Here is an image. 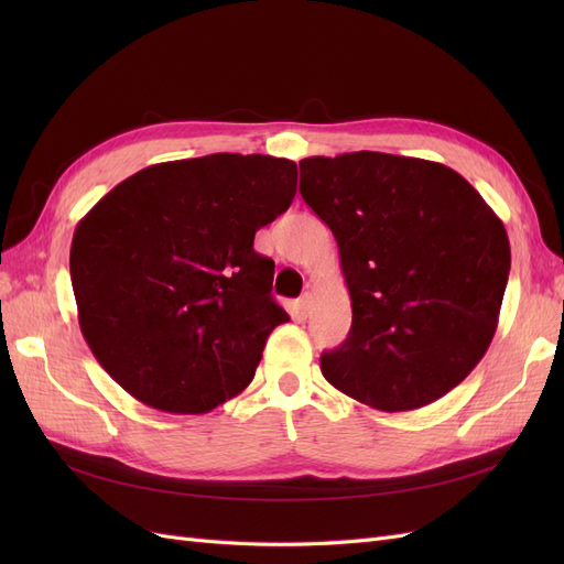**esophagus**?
<instances>
[{"instance_id":"34e87169","label":"esophagus","mask_w":564,"mask_h":564,"mask_svg":"<svg viewBox=\"0 0 564 564\" xmlns=\"http://www.w3.org/2000/svg\"><path fill=\"white\" fill-rule=\"evenodd\" d=\"M296 308H299V313H301V315H308V313H311V308H313V294L305 292V294L296 301Z\"/></svg>"}]
</instances>
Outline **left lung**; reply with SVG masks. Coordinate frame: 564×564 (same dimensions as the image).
Wrapping results in <instances>:
<instances>
[{
    "mask_svg": "<svg viewBox=\"0 0 564 564\" xmlns=\"http://www.w3.org/2000/svg\"><path fill=\"white\" fill-rule=\"evenodd\" d=\"M299 166L352 305L348 338L319 357L324 379L390 414L447 395L497 332L510 270L501 218L440 162L360 150Z\"/></svg>",
    "mask_w": 564,
    "mask_h": 564,
    "instance_id": "left-lung-1",
    "label": "left lung"
}]
</instances>
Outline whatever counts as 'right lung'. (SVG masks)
Wrapping results in <instances>:
<instances>
[{"instance_id":"obj_1","label":"right lung","mask_w":564,"mask_h":564,"mask_svg":"<svg viewBox=\"0 0 564 564\" xmlns=\"http://www.w3.org/2000/svg\"><path fill=\"white\" fill-rule=\"evenodd\" d=\"M296 162L218 155L152 164L84 216L70 247L79 329L110 377L169 414L240 395L270 332L275 263L253 235L296 195Z\"/></svg>"}]
</instances>
